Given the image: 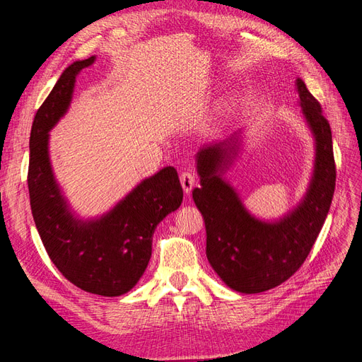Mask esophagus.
<instances>
[{"instance_id": "esophagus-1", "label": "esophagus", "mask_w": 362, "mask_h": 362, "mask_svg": "<svg viewBox=\"0 0 362 362\" xmlns=\"http://www.w3.org/2000/svg\"><path fill=\"white\" fill-rule=\"evenodd\" d=\"M180 181L182 185V190L185 194H190V192L194 187V175L190 172H182L180 175Z\"/></svg>"}]
</instances>
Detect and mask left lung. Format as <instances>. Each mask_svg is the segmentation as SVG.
Returning <instances> with one entry per match:
<instances>
[{
	"label": "left lung",
	"mask_w": 362,
	"mask_h": 362,
	"mask_svg": "<svg viewBox=\"0 0 362 362\" xmlns=\"http://www.w3.org/2000/svg\"><path fill=\"white\" fill-rule=\"evenodd\" d=\"M303 115L317 141L315 172L300 206L279 223L250 217L221 173L235 154L234 139L206 145L198 152L201 187L193 201L204 216L206 258L228 287L240 293H261L286 282L310 255L335 190L332 131L322 105L298 78Z\"/></svg>",
	"instance_id": "left-lung-1"
}]
</instances>
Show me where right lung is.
<instances>
[{"instance_id":"obj_1","label":"right lung","mask_w":362,"mask_h":362,"mask_svg":"<svg viewBox=\"0 0 362 362\" xmlns=\"http://www.w3.org/2000/svg\"><path fill=\"white\" fill-rule=\"evenodd\" d=\"M93 60L71 64L39 107L30 133L27 182L33 218L54 266L78 288L112 298L129 291L144 275L152 235L181 205L182 189L169 166L139 184L100 221L83 223L68 211L49 166L48 131L66 112L76 74Z\"/></svg>"}]
</instances>
